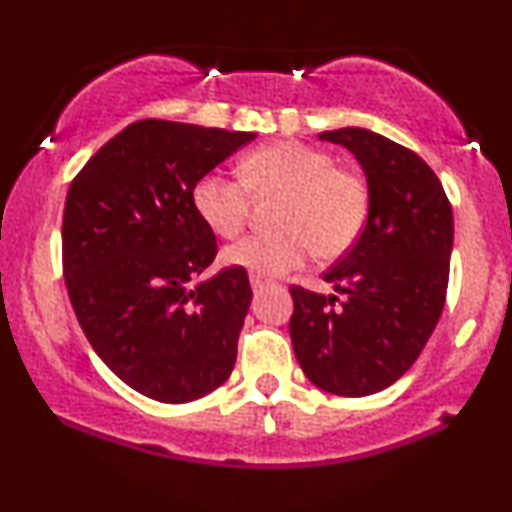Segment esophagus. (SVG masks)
<instances>
[{
    "instance_id": "obj_1",
    "label": "esophagus",
    "mask_w": 512,
    "mask_h": 512,
    "mask_svg": "<svg viewBox=\"0 0 512 512\" xmlns=\"http://www.w3.org/2000/svg\"><path fill=\"white\" fill-rule=\"evenodd\" d=\"M250 283H252V291H255V293H260V291H264V288H267V281L257 279V276H250Z\"/></svg>"
}]
</instances>
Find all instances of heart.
<instances>
[{
	"mask_svg": "<svg viewBox=\"0 0 512 512\" xmlns=\"http://www.w3.org/2000/svg\"><path fill=\"white\" fill-rule=\"evenodd\" d=\"M253 195L283 193L276 207L281 229L252 233L226 248L224 262L257 279L300 267L317 252L324 260L346 255L365 231L369 190L355 171L334 166L315 147L291 140L264 145L240 162V178L209 171L195 181L190 202L219 238H236L250 217Z\"/></svg>",
	"mask_w": 512,
	"mask_h": 512,
	"instance_id": "heart-1",
	"label": "heart"
}]
</instances>
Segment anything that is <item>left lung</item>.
<instances>
[{
  "label": "left lung",
  "mask_w": 512,
  "mask_h": 512,
  "mask_svg": "<svg viewBox=\"0 0 512 512\" xmlns=\"http://www.w3.org/2000/svg\"><path fill=\"white\" fill-rule=\"evenodd\" d=\"M319 138L348 147L365 169L369 217L324 274L336 295L291 286L288 329L312 384L360 398L398 381L427 346L446 303L453 212L439 178L408 147L367 128Z\"/></svg>",
  "instance_id": "left-lung-1"
}]
</instances>
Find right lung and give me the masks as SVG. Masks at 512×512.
<instances>
[{"instance_id": "right-lung-1", "label": "right lung", "mask_w": 512, "mask_h": 512, "mask_svg": "<svg viewBox=\"0 0 512 512\" xmlns=\"http://www.w3.org/2000/svg\"><path fill=\"white\" fill-rule=\"evenodd\" d=\"M255 133L145 119L78 171L61 221L64 281L80 329L123 384L188 403L229 379L248 315V272L217 257L190 190Z\"/></svg>"}]
</instances>
